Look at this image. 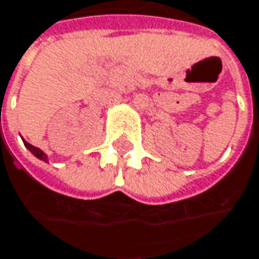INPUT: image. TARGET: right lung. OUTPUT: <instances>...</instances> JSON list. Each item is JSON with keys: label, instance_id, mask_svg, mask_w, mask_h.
Masks as SVG:
<instances>
[{"label": "right lung", "instance_id": "obj_1", "mask_svg": "<svg viewBox=\"0 0 259 259\" xmlns=\"http://www.w3.org/2000/svg\"><path fill=\"white\" fill-rule=\"evenodd\" d=\"M23 143H24V146L27 147V150L32 153L34 157H37L39 160H44V162L48 163V156H46L42 150L37 149V147H34V146H32V144H29V143H27V141H24V140H23Z\"/></svg>", "mask_w": 259, "mask_h": 259}]
</instances>
